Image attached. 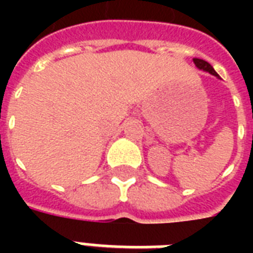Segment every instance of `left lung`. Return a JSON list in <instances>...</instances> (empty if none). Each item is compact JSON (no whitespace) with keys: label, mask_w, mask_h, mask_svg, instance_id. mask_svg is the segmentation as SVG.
<instances>
[{"label":"left lung","mask_w":253,"mask_h":253,"mask_svg":"<svg viewBox=\"0 0 253 253\" xmlns=\"http://www.w3.org/2000/svg\"><path fill=\"white\" fill-rule=\"evenodd\" d=\"M194 63H195V66L198 67V69L205 70V72H209L210 74H212V76H218L217 72L212 69L211 65H210L209 62H206V61H203V59H198V58H194Z\"/></svg>","instance_id":"obj_1"}]
</instances>
